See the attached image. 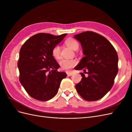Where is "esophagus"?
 <instances>
[{
	"label": "esophagus",
	"instance_id": "34e87169",
	"mask_svg": "<svg viewBox=\"0 0 132 132\" xmlns=\"http://www.w3.org/2000/svg\"><path fill=\"white\" fill-rule=\"evenodd\" d=\"M73 72H71V71H67V75L68 76V77H70V76H71L73 75Z\"/></svg>",
	"mask_w": 132,
	"mask_h": 132
}]
</instances>
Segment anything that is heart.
I'll list each match as a JSON object with an SVG mask.
<instances>
[{
  "mask_svg": "<svg viewBox=\"0 0 132 132\" xmlns=\"http://www.w3.org/2000/svg\"><path fill=\"white\" fill-rule=\"evenodd\" d=\"M65 45L73 50H77L79 47V43L73 38H69L65 41ZM52 54L55 59H59L61 57V50L59 46H55L52 50ZM77 61L75 59H63L59 62V65L61 68L64 70H69L77 65Z\"/></svg>",
  "mask_w": 132,
  "mask_h": 132,
  "instance_id": "1",
  "label": "heart"
}]
</instances>
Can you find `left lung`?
<instances>
[{"instance_id":"left-lung-1","label":"left lung","mask_w":132,"mask_h":132,"mask_svg":"<svg viewBox=\"0 0 132 132\" xmlns=\"http://www.w3.org/2000/svg\"><path fill=\"white\" fill-rule=\"evenodd\" d=\"M74 37L81 43L85 55L75 69H83L87 74L85 77L80 73L81 80L75 88L85 100L97 101L113 86L118 70L117 52L105 37L93 31L84 32Z\"/></svg>"}]
</instances>
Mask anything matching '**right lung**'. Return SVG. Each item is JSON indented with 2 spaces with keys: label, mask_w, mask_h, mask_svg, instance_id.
I'll return each instance as SVG.
<instances>
[{
  "label": "right lung",
  "mask_w": 132,
  "mask_h": 132,
  "mask_svg": "<svg viewBox=\"0 0 132 132\" xmlns=\"http://www.w3.org/2000/svg\"><path fill=\"white\" fill-rule=\"evenodd\" d=\"M67 34L54 36L39 33L29 38L20 51L18 63L19 80L31 97L47 101L57 94L64 72L58 71L59 65L52 54L53 48Z\"/></svg>",
  "instance_id": "right-lung-1"
}]
</instances>
